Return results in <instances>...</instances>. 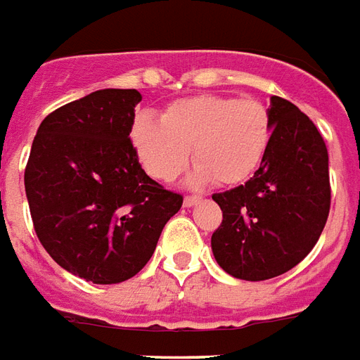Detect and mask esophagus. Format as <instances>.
Segmentation results:
<instances>
[{"mask_svg": "<svg viewBox=\"0 0 360 360\" xmlns=\"http://www.w3.org/2000/svg\"><path fill=\"white\" fill-rule=\"evenodd\" d=\"M201 201H202V197L188 195L186 199H184V207H195V205H199Z\"/></svg>", "mask_w": 360, "mask_h": 360, "instance_id": "1", "label": "esophagus"}]
</instances>
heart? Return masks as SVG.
<instances>
[{"label": "heart", "mask_w": 360, "mask_h": 360, "mask_svg": "<svg viewBox=\"0 0 360 360\" xmlns=\"http://www.w3.org/2000/svg\"><path fill=\"white\" fill-rule=\"evenodd\" d=\"M269 110L256 98L195 94L165 108L161 119L139 113L131 140L144 170L159 182H172L190 163L197 180L218 186L247 182L271 144Z\"/></svg>", "instance_id": "1"}]
</instances>
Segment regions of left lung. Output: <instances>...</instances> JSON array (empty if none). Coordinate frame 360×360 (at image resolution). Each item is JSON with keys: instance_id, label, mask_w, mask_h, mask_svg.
Here are the masks:
<instances>
[{"instance_id": "8db88e82", "label": "left lung", "mask_w": 360, "mask_h": 360, "mask_svg": "<svg viewBox=\"0 0 360 360\" xmlns=\"http://www.w3.org/2000/svg\"><path fill=\"white\" fill-rule=\"evenodd\" d=\"M271 144L254 176L214 193L221 224L210 245L229 275L266 281L298 266L317 245L330 212L328 151L292 102L271 96Z\"/></svg>"}]
</instances>
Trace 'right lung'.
I'll return each mask as SVG.
<instances>
[{
    "instance_id": "right-lung-1",
    "label": "right lung",
    "mask_w": 360,
    "mask_h": 360,
    "mask_svg": "<svg viewBox=\"0 0 360 360\" xmlns=\"http://www.w3.org/2000/svg\"><path fill=\"white\" fill-rule=\"evenodd\" d=\"M140 100L136 89H102L49 113L24 170L43 248L96 285L134 277L184 201L139 163L131 125Z\"/></svg>"
}]
</instances>
